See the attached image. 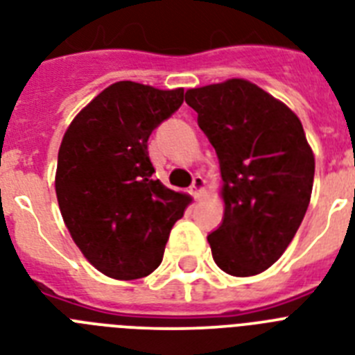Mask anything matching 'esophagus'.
Returning <instances> with one entry per match:
<instances>
[{
    "mask_svg": "<svg viewBox=\"0 0 355 355\" xmlns=\"http://www.w3.org/2000/svg\"><path fill=\"white\" fill-rule=\"evenodd\" d=\"M191 193L195 198H202V195L206 193V180L202 177H195L191 184Z\"/></svg>",
    "mask_w": 355,
    "mask_h": 355,
    "instance_id": "obj_1",
    "label": "esophagus"
}]
</instances>
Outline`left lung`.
<instances>
[{
	"instance_id": "left-lung-1",
	"label": "left lung",
	"mask_w": 355,
	"mask_h": 355,
	"mask_svg": "<svg viewBox=\"0 0 355 355\" xmlns=\"http://www.w3.org/2000/svg\"><path fill=\"white\" fill-rule=\"evenodd\" d=\"M186 103L220 164L224 218L207 235L213 261L235 277L257 275L292 243L312 197L315 158L301 120L243 78L187 89Z\"/></svg>"
}]
</instances>
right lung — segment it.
<instances>
[{"instance_id": "1", "label": "right lung", "mask_w": 355, "mask_h": 355, "mask_svg": "<svg viewBox=\"0 0 355 355\" xmlns=\"http://www.w3.org/2000/svg\"><path fill=\"white\" fill-rule=\"evenodd\" d=\"M184 102V89L116 82L78 112L58 151L63 223L98 272L132 281L155 272L191 197L153 178L148 138Z\"/></svg>"}]
</instances>
